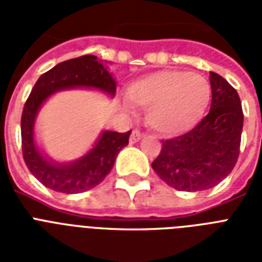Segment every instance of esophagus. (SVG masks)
<instances>
[{
    "label": "esophagus",
    "instance_id": "1",
    "mask_svg": "<svg viewBox=\"0 0 262 262\" xmlns=\"http://www.w3.org/2000/svg\"><path fill=\"white\" fill-rule=\"evenodd\" d=\"M143 137H144V133H141L140 130L135 129V130L132 132L130 139H129V141H130V144H135V143H137V141H140V140L143 139Z\"/></svg>",
    "mask_w": 262,
    "mask_h": 262
}]
</instances>
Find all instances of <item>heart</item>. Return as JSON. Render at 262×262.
<instances>
[{
  "instance_id": "1",
  "label": "heart",
  "mask_w": 262,
  "mask_h": 262,
  "mask_svg": "<svg viewBox=\"0 0 262 262\" xmlns=\"http://www.w3.org/2000/svg\"><path fill=\"white\" fill-rule=\"evenodd\" d=\"M126 99L133 106L148 108L147 119L155 130L181 135L203 118L211 100V84L185 71L156 72L132 83ZM126 110L132 113L130 106Z\"/></svg>"
}]
</instances>
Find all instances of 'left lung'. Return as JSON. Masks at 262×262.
<instances>
[{
  "label": "left lung",
  "mask_w": 262,
  "mask_h": 262,
  "mask_svg": "<svg viewBox=\"0 0 262 262\" xmlns=\"http://www.w3.org/2000/svg\"><path fill=\"white\" fill-rule=\"evenodd\" d=\"M211 110L187 133L163 141L152 168L168 186L182 191L207 190L222 182L239 156L244 113L235 88L209 73Z\"/></svg>",
  "instance_id": "left-lung-1"
}]
</instances>
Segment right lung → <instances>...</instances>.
I'll return each mask as SVG.
<instances>
[{
  "label": "right lung",
  "instance_id": "1",
  "mask_svg": "<svg viewBox=\"0 0 262 262\" xmlns=\"http://www.w3.org/2000/svg\"><path fill=\"white\" fill-rule=\"evenodd\" d=\"M73 88L98 90L113 98L117 83L95 55L68 59L39 77L21 115V148L27 167L42 185L67 194L83 193L102 182L111 171L119 151L127 145L130 136V130L126 133L103 130L94 147L79 159L68 163L49 159L35 143V119L51 95Z\"/></svg>",
  "mask_w": 262,
  "mask_h": 262
}]
</instances>
